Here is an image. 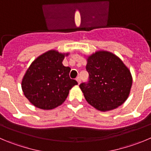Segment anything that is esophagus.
Returning a JSON list of instances; mask_svg holds the SVG:
<instances>
[{
  "instance_id": "esophagus-1",
  "label": "esophagus",
  "mask_w": 151,
  "mask_h": 151,
  "mask_svg": "<svg viewBox=\"0 0 151 151\" xmlns=\"http://www.w3.org/2000/svg\"><path fill=\"white\" fill-rule=\"evenodd\" d=\"M76 80H77V83H78V84H80V81H81V80H80V77H77V79H76Z\"/></svg>"
}]
</instances>
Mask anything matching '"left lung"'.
<instances>
[{
	"mask_svg": "<svg viewBox=\"0 0 151 151\" xmlns=\"http://www.w3.org/2000/svg\"><path fill=\"white\" fill-rule=\"evenodd\" d=\"M88 83L80 88L93 107L108 112L122 105L129 97L133 84L129 69L118 56L107 50H97L87 56Z\"/></svg>",
	"mask_w": 151,
	"mask_h": 151,
	"instance_id": "left-lung-1",
	"label": "left lung"
}]
</instances>
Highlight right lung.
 <instances>
[{
    "mask_svg": "<svg viewBox=\"0 0 151 151\" xmlns=\"http://www.w3.org/2000/svg\"><path fill=\"white\" fill-rule=\"evenodd\" d=\"M69 53L50 50L35 59L22 80L24 96L34 106L50 110L62 105L70 89L77 85L69 77L71 68L63 65Z\"/></svg>",
    "mask_w": 151,
    "mask_h": 151,
    "instance_id": "right-lung-1",
    "label": "right lung"
}]
</instances>
